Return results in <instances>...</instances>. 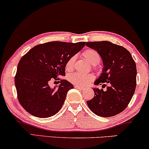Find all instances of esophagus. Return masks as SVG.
<instances>
[{
    "label": "esophagus",
    "mask_w": 149,
    "mask_h": 149,
    "mask_svg": "<svg viewBox=\"0 0 149 149\" xmlns=\"http://www.w3.org/2000/svg\"><path fill=\"white\" fill-rule=\"evenodd\" d=\"M74 87L77 89H81V90H83V89H84V87H81V86H78V85H74Z\"/></svg>",
    "instance_id": "34e87169"
}]
</instances>
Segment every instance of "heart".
I'll list each match as a JSON object with an SVG mask.
<instances>
[{
  "label": "heart",
  "mask_w": 149,
  "mask_h": 149,
  "mask_svg": "<svg viewBox=\"0 0 149 149\" xmlns=\"http://www.w3.org/2000/svg\"><path fill=\"white\" fill-rule=\"evenodd\" d=\"M82 55L89 63L93 65L97 64L101 60L100 54L96 51L92 49H87L85 50L83 52ZM75 60H76V57L75 56H72L66 61V64H65V69L66 71L70 72L74 69ZM93 79H94V77L93 74H83L81 72L73 73V74L68 75V81L70 83L75 85H78V86H85V85L89 84L91 81H92Z\"/></svg>",
  "instance_id": "heart-1"
}]
</instances>
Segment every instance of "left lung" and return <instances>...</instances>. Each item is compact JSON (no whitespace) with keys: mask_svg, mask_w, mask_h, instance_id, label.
Returning <instances> with one entry per match:
<instances>
[{"mask_svg":"<svg viewBox=\"0 0 149 149\" xmlns=\"http://www.w3.org/2000/svg\"><path fill=\"white\" fill-rule=\"evenodd\" d=\"M85 45L96 50L102 58L103 72L95 85H109L106 91L93 89L94 96L87 101L88 107L100 117L118 115L127 107L135 92L137 74L135 61L127 49L111 42H87Z\"/></svg>","mask_w":149,"mask_h":149,"instance_id":"1","label":"left lung"}]
</instances>
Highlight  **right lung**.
Here are the masks:
<instances>
[{"label":"right lung","instance_id":"add662e5","mask_svg":"<svg viewBox=\"0 0 149 149\" xmlns=\"http://www.w3.org/2000/svg\"><path fill=\"white\" fill-rule=\"evenodd\" d=\"M85 45V42H48L34 46L22 56L17 65L15 85L18 101L28 113L40 118L58 113L68 91L73 88L72 84L58 77L65 76L66 61ZM52 79L61 81L58 88L48 86Z\"/></svg>","mask_w":149,"mask_h":149}]
</instances>
